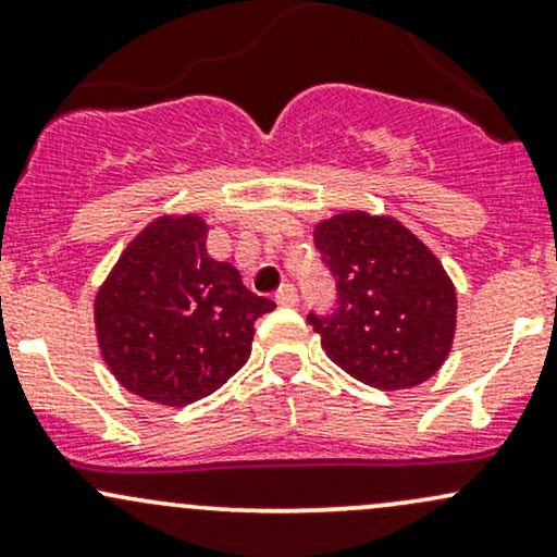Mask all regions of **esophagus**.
<instances>
[{
	"instance_id": "esophagus-1",
	"label": "esophagus",
	"mask_w": 557,
	"mask_h": 557,
	"mask_svg": "<svg viewBox=\"0 0 557 557\" xmlns=\"http://www.w3.org/2000/svg\"><path fill=\"white\" fill-rule=\"evenodd\" d=\"M274 300H277V306H296L298 304L296 287H293L290 283H285L277 293H274Z\"/></svg>"
}]
</instances>
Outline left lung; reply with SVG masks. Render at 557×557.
<instances>
[{"label": "left lung", "instance_id": "8db88e82", "mask_svg": "<svg viewBox=\"0 0 557 557\" xmlns=\"http://www.w3.org/2000/svg\"><path fill=\"white\" fill-rule=\"evenodd\" d=\"M314 243L337 277V311L309 317L324 354L376 389L417 387L456 341V285L419 235L389 214L348 209L319 220Z\"/></svg>", "mask_w": 557, "mask_h": 557}]
</instances>
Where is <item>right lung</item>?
Segmentation results:
<instances>
[{
	"instance_id": "right-lung-1",
	"label": "right lung",
	"mask_w": 557,
	"mask_h": 557,
	"mask_svg": "<svg viewBox=\"0 0 557 557\" xmlns=\"http://www.w3.org/2000/svg\"><path fill=\"white\" fill-rule=\"evenodd\" d=\"M196 212L159 214L125 246L94 298L101 359L127 393L181 408L220 389L251 356L274 309L207 253Z\"/></svg>"
}]
</instances>
